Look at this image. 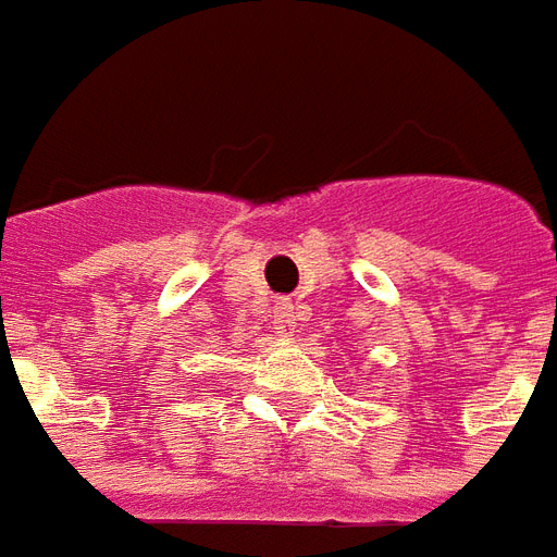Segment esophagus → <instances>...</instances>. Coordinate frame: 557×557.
<instances>
[{"instance_id":"34e87169","label":"esophagus","mask_w":557,"mask_h":557,"mask_svg":"<svg viewBox=\"0 0 557 557\" xmlns=\"http://www.w3.org/2000/svg\"><path fill=\"white\" fill-rule=\"evenodd\" d=\"M300 324V310L298 304H292V300H280L277 307H274V327L283 336H295L298 333Z\"/></svg>"}]
</instances>
